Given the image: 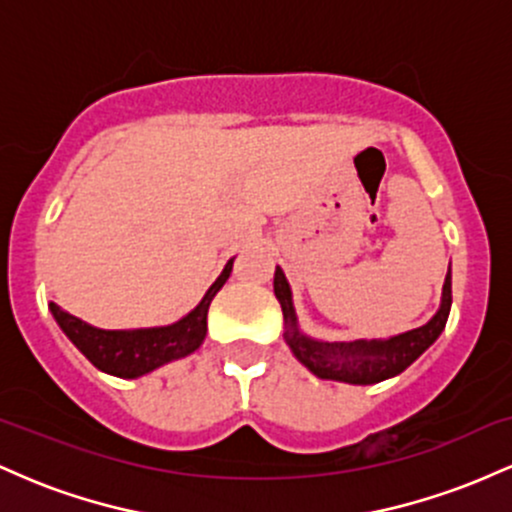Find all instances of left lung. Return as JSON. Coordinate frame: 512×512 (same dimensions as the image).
<instances>
[{
    "label": "left lung",
    "instance_id": "8db88e82",
    "mask_svg": "<svg viewBox=\"0 0 512 512\" xmlns=\"http://www.w3.org/2000/svg\"><path fill=\"white\" fill-rule=\"evenodd\" d=\"M274 296L284 313V339L293 356L320 380H337L349 385H375L407 370L440 337L448 322L452 305V274L448 269L443 296L436 315L416 330L395 334L387 339H349V342H325L305 334L298 325L289 279L276 267Z\"/></svg>",
    "mask_w": 512,
    "mask_h": 512
}]
</instances>
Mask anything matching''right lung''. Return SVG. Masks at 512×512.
Listing matches in <instances>:
<instances>
[{
    "mask_svg": "<svg viewBox=\"0 0 512 512\" xmlns=\"http://www.w3.org/2000/svg\"><path fill=\"white\" fill-rule=\"evenodd\" d=\"M233 260L226 262L219 279L209 286L204 298L185 317L173 325L139 327V330H101L79 317L69 315L57 303H50V313L69 342L103 373L115 378H142L166 363L185 358L202 346L207 337V313L216 293L231 276Z\"/></svg>",
    "mask_w": 512,
    "mask_h": 512,
    "instance_id": "obj_1",
    "label": "right lung"
}]
</instances>
